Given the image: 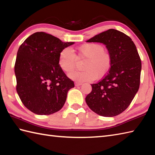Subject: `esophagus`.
I'll list each match as a JSON object with an SVG mask.
<instances>
[{
    "label": "esophagus",
    "instance_id": "esophagus-1",
    "mask_svg": "<svg viewBox=\"0 0 155 155\" xmlns=\"http://www.w3.org/2000/svg\"><path fill=\"white\" fill-rule=\"evenodd\" d=\"M83 84V83H78V82H76L75 83V86L76 87H78V86H81V85Z\"/></svg>",
    "mask_w": 155,
    "mask_h": 155
}]
</instances>
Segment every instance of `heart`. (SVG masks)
I'll list each match as a JSON object with an SVG mask.
<instances>
[{"label":"heart","mask_w":155,"mask_h":155,"mask_svg":"<svg viewBox=\"0 0 155 155\" xmlns=\"http://www.w3.org/2000/svg\"><path fill=\"white\" fill-rule=\"evenodd\" d=\"M81 57L87 58L84 62L83 71H77L68 74L69 78L78 82L93 81L97 77L102 78L109 71L111 67L110 54L104 52L103 45L97 43H87L78 47ZM77 56L70 48L61 51L58 65L65 72H70L75 68Z\"/></svg>","instance_id":"heart-1"}]
</instances>
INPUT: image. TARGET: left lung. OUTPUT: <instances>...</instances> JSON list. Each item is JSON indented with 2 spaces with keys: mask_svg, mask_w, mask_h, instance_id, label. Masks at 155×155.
<instances>
[{
  "mask_svg": "<svg viewBox=\"0 0 155 155\" xmlns=\"http://www.w3.org/2000/svg\"><path fill=\"white\" fill-rule=\"evenodd\" d=\"M87 42L106 46L111 58L107 74L96 84L85 101L91 109L103 117L117 116L129 106L140 85L141 61L129 37L115 29L95 35Z\"/></svg>",
  "mask_w": 155,
  "mask_h": 155,
  "instance_id": "obj_1",
  "label": "left lung"
}]
</instances>
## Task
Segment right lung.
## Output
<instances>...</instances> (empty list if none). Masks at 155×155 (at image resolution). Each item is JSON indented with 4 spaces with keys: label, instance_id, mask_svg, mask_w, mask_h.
<instances>
[{
    "label": "right lung",
    "instance_id": "1",
    "mask_svg": "<svg viewBox=\"0 0 155 155\" xmlns=\"http://www.w3.org/2000/svg\"><path fill=\"white\" fill-rule=\"evenodd\" d=\"M73 44L37 32L20 46L15 65L16 91L32 113L48 115L64 106L68 91L74 84L59 67L58 57L62 49Z\"/></svg>",
    "mask_w": 155,
    "mask_h": 155
}]
</instances>
